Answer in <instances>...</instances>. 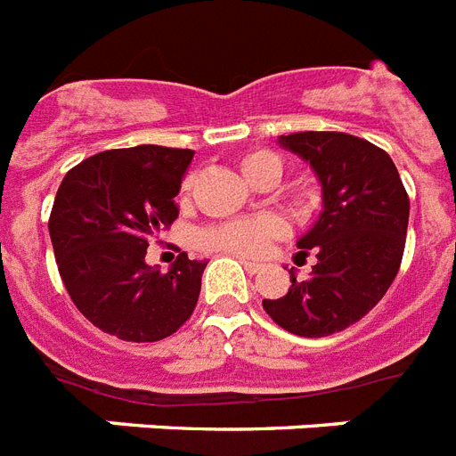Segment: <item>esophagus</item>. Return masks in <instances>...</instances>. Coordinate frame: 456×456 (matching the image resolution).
Here are the masks:
<instances>
[{
  "label": "esophagus",
  "mask_w": 456,
  "mask_h": 456,
  "mask_svg": "<svg viewBox=\"0 0 456 456\" xmlns=\"http://www.w3.org/2000/svg\"><path fill=\"white\" fill-rule=\"evenodd\" d=\"M240 264L245 265V271L249 273V275H256V273L261 271V264H254V261H247V258H240Z\"/></svg>",
  "instance_id": "34e87169"
}]
</instances>
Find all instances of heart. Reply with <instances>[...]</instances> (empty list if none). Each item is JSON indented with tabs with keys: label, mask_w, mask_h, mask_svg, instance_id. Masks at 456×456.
I'll return each mask as SVG.
<instances>
[{
	"label": "heart",
	"mask_w": 456,
	"mask_h": 456,
	"mask_svg": "<svg viewBox=\"0 0 456 456\" xmlns=\"http://www.w3.org/2000/svg\"><path fill=\"white\" fill-rule=\"evenodd\" d=\"M240 169L254 185H275L285 174V159L271 148H256L240 158ZM195 185V174H185L178 185V198L188 200ZM282 235V224L275 216L232 218L211 224L195 232V247L211 254H232V256H261L271 240Z\"/></svg>",
	"instance_id": "1"
}]
</instances>
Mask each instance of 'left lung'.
Segmentation results:
<instances>
[{"label": "left lung", "instance_id": "left-lung-1", "mask_svg": "<svg viewBox=\"0 0 456 456\" xmlns=\"http://www.w3.org/2000/svg\"><path fill=\"white\" fill-rule=\"evenodd\" d=\"M280 143L311 162L325 209L298 240L297 264L318 258L311 275L291 273L289 291L264 298V311L297 337H330L365 318L398 275L410 198L388 152L365 138L297 131Z\"/></svg>", "mask_w": 456, "mask_h": 456}]
</instances>
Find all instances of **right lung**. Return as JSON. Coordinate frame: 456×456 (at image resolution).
<instances>
[{
  "instance_id": "1",
  "label": "right lung",
  "mask_w": 456,
  "mask_h": 456,
  "mask_svg": "<svg viewBox=\"0 0 456 456\" xmlns=\"http://www.w3.org/2000/svg\"><path fill=\"white\" fill-rule=\"evenodd\" d=\"M195 151H103L65 174L49 216L58 273L72 304L122 341L171 337L198 305L205 261L181 251L169 273L145 264L152 238L178 216L174 198Z\"/></svg>"
}]
</instances>
